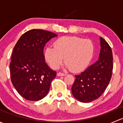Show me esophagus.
Returning a JSON list of instances; mask_svg holds the SVG:
<instances>
[{
    "label": "esophagus",
    "instance_id": "obj_1",
    "mask_svg": "<svg viewBox=\"0 0 123 123\" xmlns=\"http://www.w3.org/2000/svg\"><path fill=\"white\" fill-rule=\"evenodd\" d=\"M57 75H58V76H64V75H65V74L64 73H60V72H59V73H58V74H57Z\"/></svg>",
    "mask_w": 123,
    "mask_h": 123
}]
</instances>
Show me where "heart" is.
<instances>
[{
	"label": "heart",
	"instance_id": "1",
	"mask_svg": "<svg viewBox=\"0 0 123 123\" xmlns=\"http://www.w3.org/2000/svg\"><path fill=\"white\" fill-rule=\"evenodd\" d=\"M94 45L89 39L76 36L63 37L46 48L44 56L50 67L57 69L64 61L73 72H79L87 67L92 59Z\"/></svg>",
	"mask_w": 123,
	"mask_h": 123
}]
</instances>
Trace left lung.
I'll list each match as a JSON object with an SVG mask.
<instances>
[{
  "label": "left lung",
  "instance_id": "1",
  "mask_svg": "<svg viewBox=\"0 0 123 123\" xmlns=\"http://www.w3.org/2000/svg\"><path fill=\"white\" fill-rule=\"evenodd\" d=\"M99 59L79 75L71 87L73 96L81 102H90L99 98L110 83L113 69V56L111 47L100 37Z\"/></svg>",
  "mask_w": 123,
  "mask_h": 123
}]
</instances>
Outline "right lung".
<instances>
[{"instance_id":"1","label":"right lung","mask_w":123,"mask_h":123,"mask_svg":"<svg viewBox=\"0 0 123 123\" xmlns=\"http://www.w3.org/2000/svg\"><path fill=\"white\" fill-rule=\"evenodd\" d=\"M56 34L33 29L21 36L13 49L9 64L12 85L24 98L37 101L48 94L56 75L45 62L43 49Z\"/></svg>"}]
</instances>
